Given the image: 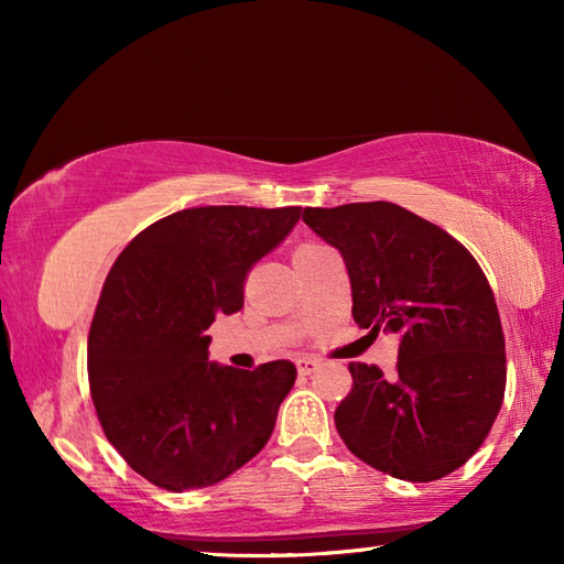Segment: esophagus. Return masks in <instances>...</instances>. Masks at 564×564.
<instances>
[{
    "label": "esophagus",
    "instance_id": "esophagus-1",
    "mask_svg": "<svg viewBox=\"0 0 564 564\" xmlns=\"http://www.w3.org/2000/svg\"><path fill=\"white\" fill-rule=\"evenodd\" d=\"M295 366H299V373L301 376H311V373H316V370L321 368V360H316V358H299V360H295Z\"/></svg>",
    "mask_w": 564,
    "mask_h": 564
}]
</instances>
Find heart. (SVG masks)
Returning <instances> with one entry per match:
<instances>
[{"label":"heart","instance_id":"heart-1","mask_svg":"<svg viewBox=\"0 0 564 564\" xmlns=\"http://www.w3.org/2000/svg\"><path fill=\"white\" fill-rule=\"evenodd\" d=\"M313 248H321V246H316V243H303V246H299V248H295L293 259H295V256H303V253H308V251H313Z\"/></svg>","mask_w":564,"mask_h":564}]
</instances>
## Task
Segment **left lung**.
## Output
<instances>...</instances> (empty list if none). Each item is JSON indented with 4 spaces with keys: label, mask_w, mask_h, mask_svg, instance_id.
Instances as JSON below:
<instances>
[{
    "label": "left lung",
    "mask_w": 564,
    "mask_h": 564,
    "mask_svg": "<svg viewBox=\"0 0 564 564\" xmlns=\"http://www.w3.org/2000/svg\"><path fill=\"white\" fill-rule=\"evenodd\" d=\"M303 221L338 248L352 321L398 333V373L350 362L336 427L362 463L431 482L470 460L505 395V338L488 279L451 234L388 202L305 208Z\"/></svg>",
    "instance_id": "left-lung-1"
}]
</instances>
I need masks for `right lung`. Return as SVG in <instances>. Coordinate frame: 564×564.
<instances>
[{"instance_id": "right-lung-1", "label": "right lung", "mask_w": 564, "mask_h": 564, "mask_svg": "<svg viewBox=\"0 0 564 564\" xmlns=\"http://www.w3.org/2000/svg\"><path fill=\"white\" fill-rule=\"evenodd\" d=\"M301 206H198L144 228L111 265L89 330V388L109 443L171 492L221 482L269 443L291 360H208L206 330L243 308V279Z\"/></svg>"}]
</instances>
